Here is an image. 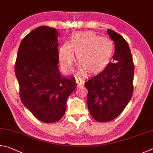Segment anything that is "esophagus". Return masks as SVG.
<instances>
[{
  "mask_svg": "<svg viewBox=\"0 0 153 153\" xmlns=\"http://www.w3.org/2000/svg\"><path fill=\"white\" fill-rule=\"evenodd\" d=\"M76 84H77V85H78V86H80V85H84V82H79V81H76Z\"/></svg>",
  "mask_w": 153,
  "mask_h": 153,
  "instance_id": "esophagus-1",
  "label": "esophagus"
}]
</instances>
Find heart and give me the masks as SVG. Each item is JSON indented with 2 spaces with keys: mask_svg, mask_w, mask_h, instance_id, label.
Returning <instances> with one entry per match:
<instances>
[{
  "mask_svg": "<svg viewBox=\"0 0 153 153\" xmlns=\"http://www.w3.org/2000/svg\"><path fill=\"white\" fill-rule=\"evenodd\" d=\"M114 50L113 43L107 37L92 31L75 32L70 37L69 44L64 43L59 48V63L64 72H71L75 54L79 73L94 76L108 68Z\"/></svg>",
  "mask_w": 153,
  "mask_h": 153,
  "instance_id": "b5f03b06",
  "label": "heart"
}]
</instances>
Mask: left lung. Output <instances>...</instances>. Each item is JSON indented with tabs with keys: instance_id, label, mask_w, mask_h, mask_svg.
Here are the masks:
<instances>
[{
	"instance_id": "obj_1",
	"label": "left lung",
	"mask_w": 153,
	"mask_h": 153,
	"mask_svg": "<svg viewBox=\"0 0 153 153\" xmlns=\"http://www.w3.org/2000/svg\"><path fill=\"white\" fill-rule=\"evenodd\" d=\"M107 32L114 42L113 62L105 71L85 83L87 88L88 108L93 118L108 122L119 116L133 93L134 66L127 42L111 29Z\"/></svg>"
}]
</instances>
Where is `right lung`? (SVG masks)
I'll list each match as a JSON object with an SVG mask.
<instances>
[{
	"instance_id": "1",
	"label": "right lung",
	"mask_w": 153,
	"mask_h": 153,
	"mask_svg": "<svg viewBox=\"0 0 153 153\" xmlns=\"http://www.w3.org/2000/svg\"><path fill=\"white\" fill-rule=\"evenodd\" d=\"M58 36L50 27L35 29L21 41L15 62L21 100L44 123L63 117L67 98L76 87L73 79L63 76L58 69Z\"/></svg>"
}]
</instances>
